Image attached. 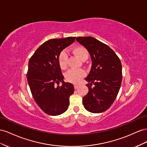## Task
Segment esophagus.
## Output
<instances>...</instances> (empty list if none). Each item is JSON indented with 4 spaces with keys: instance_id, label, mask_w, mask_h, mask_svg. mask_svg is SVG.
<instances>
[{
    "instance_id": "esophagus-1",
    "label": "esophagus",
    "mask_w": 147,
    "mask_h": 147,
    "mask_svg": "<svg viewBox=\"0 0 147 147\" xmlns=\"http://www.w3.org/2000/svg\"><path fill=\"white\" fill-rule=\"evenodd\" d=\"M79 86L78 84H74V89H78V88L79 87Z\"/></svg>"
}]
</instances>
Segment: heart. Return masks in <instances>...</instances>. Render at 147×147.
<instances>
[{
  "mask_svg": "<svg viewBox=\"0 0 147 147\" xmlns=\"http://www.w3.org/2000/svg\"><path fill=\"white\" fill-rule=\"evenodd\" d=\"M73 53L77 56L79 59L84 61L89 57V52L83 46H76L72 49ZM67 61H68V55L65 51H62L60 53L58 57V61L60 67L65 69L67 68ZM85 72L82 69H70L66 74V79L68 82L72 83H78L80 81L82 78L84 77Z\"/></svg>",
  "mask_w": 147,
  "mask_h": 147,
  "instance_id": "obj_1",
  "label": "heart"
}]
</instances>
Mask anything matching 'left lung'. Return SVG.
<instances>
[{"mask_svg":"<svg viewBox=\"0 0 147 147\" xmlns=\"http://www.w3.org/2000/svg\"><path fill=\"white\" fill-rule=\"evenodd\" d=\"M86 48L92 59L88 82V94L82 98L84 107L91 113L107 110L114 102L122 81V65L115 52L106 44L92 37L76 39ZM92 85H94L92 86Z\"/></svg>","mask_w":147,"mask_h":147,"instance_id":"obj_1","label":"left lung"}]
</instances>
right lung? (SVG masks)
<instances>
[{
	"label": "right lung",
	"instance_id": "1",
	"mask_svg": "<svg viewBox=\"0 0 147 147\" xmlns=\"http://www.w3.org/2000/svg\"><path fill=\"white\" fill-rule=\"evenodd\" d=\"M75 39L76 37L50 39L42 44L29 59L28 84L35 102L47 115H59L68 108L74 86L63 81L58 57ZM60 82L61 86H55Z\"/></svg>",
	"mask_w": 147,
	"mask_h": 147
}]
</instances>
